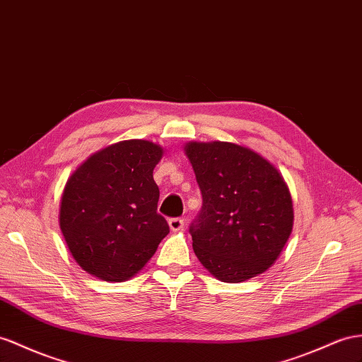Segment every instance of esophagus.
<instances>
[{
	"mask_svg": "<svg viewBox=\"0 0 362 362\" xmlns=\"http://www.w3.org/2000/svg\"><path fill=\"white\" fill-rule=\"evenodd\" d=\"M168 225H170L171 230H174V233H177V230L183 229L185 221H183V218H180V217H173V218L168 220Z\"/></svg>",
	"mask_w": 362,
	"mask_h": 362,
	"instance_id": "1",
	"label": "esophagus"
}]
</instances>
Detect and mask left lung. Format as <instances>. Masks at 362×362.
I'll return each mask as SVG.
<instances>
[{"label": "left lung", "instance_id": "1", "mask_svg": "<svg viewBox=\"0 0 362 362\" xmlns=\"http://www.w3.org/2000/svg\"><path fill=\"white\" fill-rule=\"evenodd\" d=\"M202 192L189 226L200 263L218 280L240 283L263 274L292 233L289 188L260 154L229 142L185 146Z\"/></svg>", "mask_w": 362, "mask_h": 362}]
</instances>
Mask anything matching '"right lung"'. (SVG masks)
<instances>
[{"instance_id":"obj_1","label":"right lung","mask_w":362,"mask_h":362,"mask_svg":"<svg viewBox=\"0 0 362 362\" xmlns=\"http://www.w3.org/2000/svg\"><path fill=\"white\" fill-rule=\"evenodd\" d=\"M162 154L153 142L124 141L93 154L71 174L62 192L59 226L73 258L88 274L125 281L168 235L153 179Z\"/></svg>"}]
</instances>
